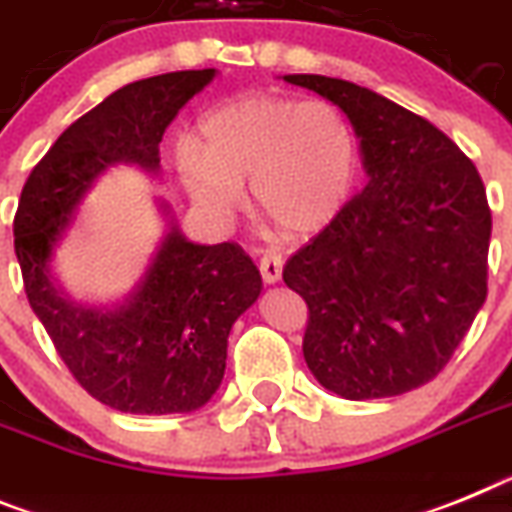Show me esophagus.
I'll list each match as a JSON object with an SVG mask.
<instances>
[{
    "label": "esophagus",
    "instance_id": "1",
    "mask_svg": "<svg viewBox=\"0 0 512 512\" xmlns=\"http://www.w3.org/2000/svg\"><path fill=\"white\" fill-rule=\"evenodd\" d=\"M259 269L266 285H274L282 277V256L277 251H264V256L259 259Z\"/></svg>",
    "mask_w": 512,
    "mask_h": 512
}]
</instances>
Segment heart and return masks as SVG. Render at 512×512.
<instances>
[{
	"label": "heart",
	"instance_id": "obj_1",
	"mask_svg": "<svg viewBox=\"0 0 512 512\" xmlns=\"http://www.w3.org/2000/svg\"><path fill=\"white\" fill-rule=\"evenodd\" d=\"M202 142L181 139L176 163L199 207L230 220L253 204L290 235L318 233L342 212L357 173V137L331 100L243 95L204 116Z\"/></svg>",
	"mask_w": 512,
	"mask_h": 512
}]
</instances>
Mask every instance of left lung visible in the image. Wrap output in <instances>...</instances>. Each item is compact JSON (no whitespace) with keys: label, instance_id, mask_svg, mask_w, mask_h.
I'll use <instances>...</instances> for the list:
<instances>
[{"label":"left lung","instance_id":"obj_1","mask_svg":"<svg viewBox=\"0 0 512 512\" xmlns=\"http://www.w3.org/2000/svg\"><path fill=\"white\" fill-rule=\"evenodd\" d=\"M347 113L368 186L285 264L308 305L303 355L344 399L430 383L487 300L492 212L482 176L451 137L355 82L287 74Z\"/></svg>","mask_w":512,"mask_h":512}]
</instances>
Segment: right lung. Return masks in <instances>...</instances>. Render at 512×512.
<instances>
[{
    "label": "right lung",
    "instance_id": "right-lung-1",
    "mask_svg": "<svg viewBox=\"0 0 512 512\" xmlns=\"http://www.w3.org/2000/svg\"><path fill=\"white\" fill-rule=\"evenodd\" d=\"M212 77L214 69L168 72L111 93L51 144L17 204L12 233L30 308L74 381L119 412L183 414L212 399L230 329L259 298V269L238 243L199 246L170 227L124 305L85 308L56 290L51 248L103 170L160 168L165 129Z\"/></svg>",
    "mask_w": 512,
    "mask_h": 512
}]
</instances>
